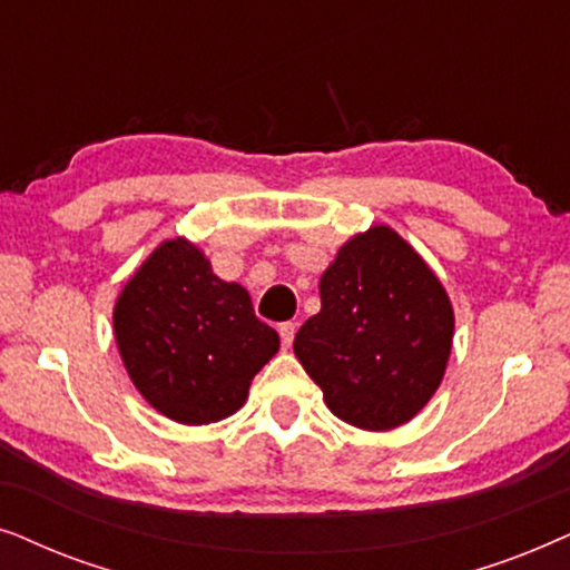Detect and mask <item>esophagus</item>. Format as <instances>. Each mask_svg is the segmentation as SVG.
I'll list each match as a JSON object with an SVG mask.
<instances>
[{
	"label": "esophagus",
	"mask_w": 570,
	"mask_h": 570,
	"mask_svg": "<svg viewBox=\"0 0 570 570\" xmlns=\"http://www.w3.org/2000/svg\"><path fill=\"white\" fill-rule=\"evenodd\" d=\"M278 333H281V344L289 348L292 341H294V333H297V323H281Z\"/></svg>",
	"instance_id": "esophagus-1"
}]
</instances>
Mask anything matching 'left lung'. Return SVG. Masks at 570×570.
<instances>
[{"label":"left lung","instance_id":"left-lung-1","mask_svg":"<svg viewBox=\"0 0 570 570\" xmlns=\"http://www.w3.org/2000/svg\"><path fill=\"white\" fill-rule=\"evenodd\" d=\"M451 344L443 284L391 226H373L321 276V313L299 328L294 354L338 420L383 432L432 399Z\"/></svg>","mask_w":570,"mask_h":570}]
</instances>
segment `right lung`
<instances>
[{
	"instance_id": "right-lung-1",
	"label": "right lung",
	"mask_w": 570,
	"mask_h": 570,
	"mask_svg": "<svg viewBox=\"0 0 570 570\" xmlns=\"http://www.w3.org/2000/svg\"><path fill=\"white\" fill-rule=\"evenodd\" d=\"M114 338L142 399L181 424L237 412L281 344L255 317L245 286L218 278L185 237L161 242L127 281Z\"/></svg>"
}]
</instances>
